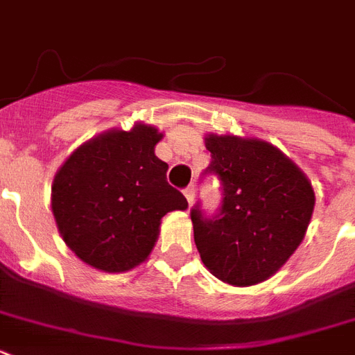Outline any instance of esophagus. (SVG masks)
Returning <instances> with one entry per match:
<instances>
[{
	"label": "esophagus",
	"instance_id": "esophagus-1",
	"mask_svg": "<svg viewBox=\"0 0 355 355\" xmlns=\"http://www.w3.org/2000/svg\"><path fill=\"white\" fill-rule=\"evenodd\" d=\"M184 197L188 199L189 206L193 205V199H195V188H193V186H188V188L184 189Z\"/></svg>",
	"mask_w": 355,
	"mask_h": 355
}]
</instances>
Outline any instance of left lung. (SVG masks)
<instances>
[{"instance_id": "8db88e82", "label": "left lung", "mask_w": 355, "mask_h": 355, "mask_svg": "<svg viewBox=\"0 0 355 355\" xmlns=\"http://www.w3.org/2000/svg\"><path fill=\"white\" fill-rule=\"evenodd\" d=\"M208 171L223 184V205L206 219L191 210L202 263L225 284H261L291 258L313 216L315 191L300 167L275 145L234 134H206Z\"/></svg>"}]
</instances>
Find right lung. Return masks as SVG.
Masks as SVG:
<instances>
[{"instance_id": "1", "label": "right lung", "mask_w": 355, "mask_h": 355, "mask_svg": "<svg viewBox=\"0 0 355 355\" xmlns=\"http://www.w3.org/2000/svg\"><path fill=\"white\" fill-rule=\"evenodd\" d=\"M164 134L145 123L110 128L77 147L58 167L51 210L64 243L97 270L125 272L155 248L162 217L188 200L166 180L155 155Z\"/></svg>"}]
</instances>
